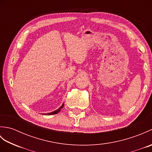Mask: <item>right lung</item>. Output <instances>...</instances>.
<instances>
[{"instance_id": "right-lung-1", "label": "right lung", "mask_w": 152, "mask_h": 152, "mask_svg": "<svg viewBox=\"0 0 152 152\" xmlns=\"http://www.w3.org/2000/svg\"><path fill=\"white\" fill-rule=\"evenodd\" d=\"M63 106H64V103L62 104V106H61L60 108H59L57 110H55L53 112H50V113H47V114H42L43 115H53V114H57L58 112H59L61 111V108H63Z\"/></svg>"}]
</instances>
